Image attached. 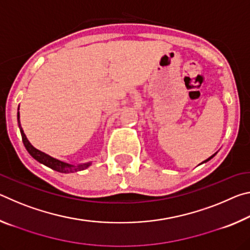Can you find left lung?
<instances>
[{
  "instance_id": "left-lung-1",
  "label": "left lung",
  "mask_w": 250,
  "mask_h": 250,
  "mask_svg": "<svg viewBox=\"0 0 250 250\" xmlns=\"http://www.w3.org/2000/svg\"><path fill=\"white\" fill-rule=\"evenodd\" d=\"M215 154H216V153H215ZM215 154H213V155H211V156H209V158L208 159H207V160H205L204 161V162H202V163H205V162H207V161H209L211 158H213V156H215Z\"/></svg>"
}]
</instances>
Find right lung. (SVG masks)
Masks as SVG:
<instances>
[{"label":"right lung","mask_w":250,"mask_h":250,"mask_svg":"<svg viewBox=\"0 0 250 250\" xmlns=\"http://www.w3.org/2000/svg\"><path fill=\"white\" fill-rule=\"evenodd\" d=\"M18 122H19V128H20V131H21V134H22V140H23L25 147H26L28 153L31 154L36 161H39L40 163L44 164V166L53 168V170L57 171V172H61V173H75V172H78V171L86 170L87 167H89L91 166V162L82 163V164L67 163V162H64V161L55 159V158H53V156L46 154L45 152H42L40 150H37L36 147H34L31 145V142L27 140L26 135H25L22 126H21L20 112H18Z\"/></svg>","instance_id":"right-lung-1"}]
</instances>
